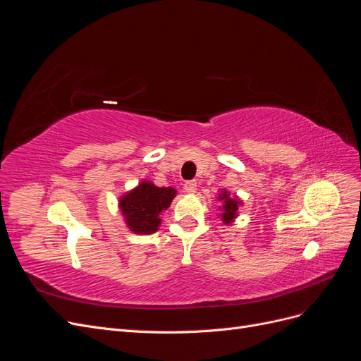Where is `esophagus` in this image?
<instances>
[{
    "label": "esophagus",
    "instance_id": "1",
    "mask_svg": "<svg viewBox=\"0 0 361 361\" xmlns=\"http://www.w3.org/2000/svg\"><path fill=\"white\" fill-rule=\"evenodd\" d=\"M183 190H185V192L194 194L195 190H197V182H195V180H187V182H185V185H183Z\"/></svg>",
    "mask_w": 361,
    "mask_h": 361
}]
</instances>
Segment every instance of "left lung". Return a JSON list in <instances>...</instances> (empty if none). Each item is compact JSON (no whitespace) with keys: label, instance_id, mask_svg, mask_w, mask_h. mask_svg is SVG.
I'll return each mask as SVG.
<instances>
[{"label":"left lung","instance_id":"8db88e82","mask_svg":"<svg viewBox=\"0 0 361 361\" xmlns=\"http://www.w3.org/2000/svg\"><path fill=\"white\" fill-rule=\"evenodd\" d=\"M218 199H220L223 202V206L220 207V209L223 211L221 214V218L223 221L226 224H231L235 218H236V214H238V204H241V202H239L236 197H231V194H228L227 191H221V194L218 195Z\"/></svg>","mask_w":361,"mask_h":361}]
</instances>
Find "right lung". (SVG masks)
Instances as JSON below:
<instances>
[{"label":"right lung","instance_id":"1","mask_svg":"<svg viewBox=\"0 0 361 361\" xmlns=\"http://www.w3.org/2000/svg\"><path fill=\"white\" fill-rule=\"evenodd\" d=\"M174 195H176L174 188H159L147 180L141 182L137 188L125 194L120 199L118 206L130 232L138 235L155 233L161 224L159 214L167 209Z\"/></svg>","mask_w":361,"mask_h":361}]
</instances>
